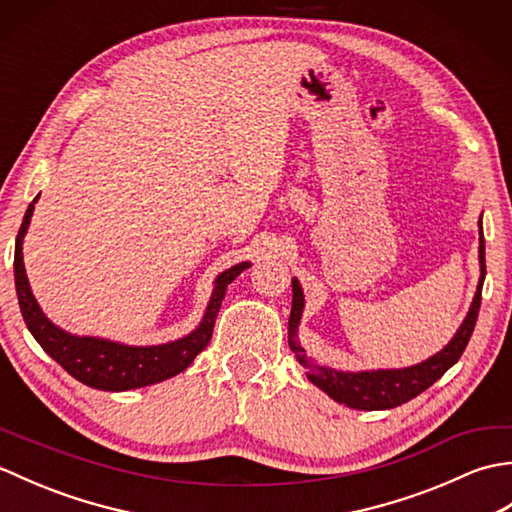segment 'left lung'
I'll return each instance as SVG.
<instances>
[{
  "instance_id": "8db88e82",
  "label": "left lung",
  "mask_w": 512,
  "mask_h": 512,
  "mask_svg": "<svg viewBox=\"0 0 512 512\" xmlns=\"http://www.w3.org/2000/svg\"><path fill=\"white\" fill-rule=\"evenodd\" d=\"M477 224H480V273L482 275H480V284H477V292L473 297L469 314H466L460 330L455 332L449 345L418 365L402 367V369H372V372H339V369L312 363L306 356V350H303L297 341V330L303 314V290L299 281L292 279V310L288 319V343H290V350L295 352L297 361L308 369L310 383H314L321 391H325L332 400L352 409H363V411L391 409L422 394L424 389H429L438 378H442V374L447 372L449 367L458 363V358L466 350V345H469L477 314H480L482 286L486 277L482 220Z\"/></svg>"
}]
</instances>
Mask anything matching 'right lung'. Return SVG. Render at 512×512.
<instances>
[{
    "label": "right lung",
    "mask_w": 512,
    "mask_h": 512,
    "mask_svg": "<svg viewBox=\"0 0 512 512\" xmlns=\"http://www.w3.org/2000/svg\"><path fill=\"white\" fill-rule=\"evenodd\" d=\"M39 195L30 202L28 211L24 215V222L19 226L17 242H15V288L21 314L28 325L30 334L35 341L52 356L65 372L74 376L79 383L103 389V391H127L136 387H147L167 380L171 376L180 374L187 369L193 358L198 356L211 341L215 317L220 312L222 299L226 295V288L231 281L246 270L250 264L242 262L233 268L224 270L217 275L215 288L209 306H206L204 317L198 328L191 334L182 336L178 341L162 343V345H123L107 339H96V336H76L57 328L46 314L41 312L39 303L32 295L26 268H24V253H21V244H24V235L28 231L32 211H35V202Z\"/></svg>",
    "instance_id": "obj_1"
}]
</instances>
